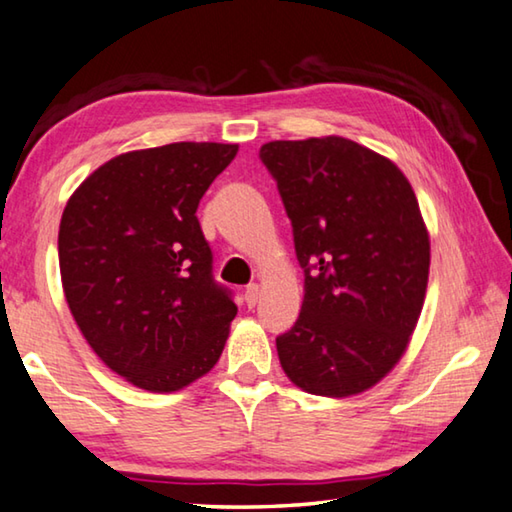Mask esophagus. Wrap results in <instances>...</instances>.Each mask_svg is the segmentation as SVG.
Listing matches in <instances>:
<instances>
[{"instance_id": "34e87169", "label": "esophagus", "mask_w": 512, "mask_h": 512, "mask_svg": "<svg viewBox=\"0 0 512 512\" xmlns=\"http://www.w3.org/2000/svg\"><path fill=\"white\" fill-rule=\"evenodd\" d=\"M258 299H261V288H258V283H249L245 288V301L249 308H254L258 304Z\"/></svg>"}]
</instances>
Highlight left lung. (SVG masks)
Here are the masks:
<instances>
[{"mask_svg": "<svg viewBox=\"0 0 512 512\" xmlns=\"http://www.w3.org/2000/svg\"><path fill=\"white\" fill-rule=\"evenodd\" d=\"M292 222L304 304L276 338L283 372L320 397L358 395L399 363L420 320L431 245L408 179L340 136L261 147Z\"/></svg>", "mask_w": 512, "mask_h": 512, "instance_id": "1", "label": "left lung"}]
</instances>
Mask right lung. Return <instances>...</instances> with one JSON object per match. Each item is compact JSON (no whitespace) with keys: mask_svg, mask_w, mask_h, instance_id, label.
Instances as JSON below:
<instances>
[{"mask_svg":"<svg viewBox=\"0 0 512 512\" xmlns=\"http://www.w3.org/2000/svg\"><path fill=\"white\" fill-rule=\"evenodd\" d=\"M238 145L172 142L111 158L67 201L58 265L74 322L115 374L174 392L211 372L238 313L213 279L199 199Z\"/></svg>","mask_w":512,"mask_h":512,"instance_id":"obj_1","label":"right lung"}]
</instances>
